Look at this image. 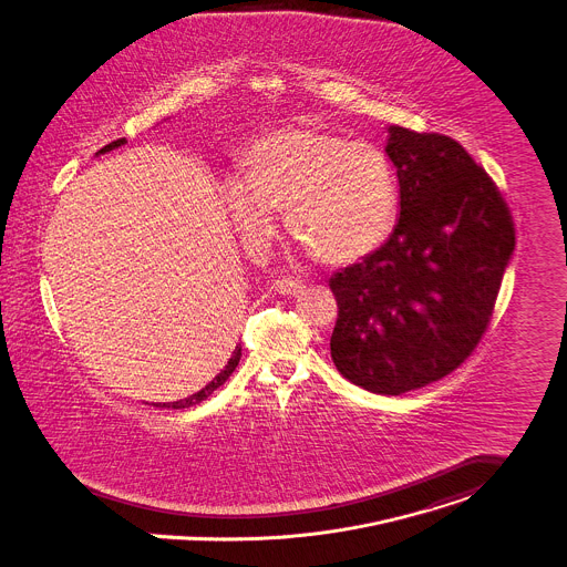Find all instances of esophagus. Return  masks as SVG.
I'll list each match as a JSON object with an SVG mask.
<instances>
[{"label": "esophagus", "mask_w": 567, "mask_h": 567, "mask_svg": "<svg viewBox=\"0 0 567 567\" xmlns=\"http://www.w3.org/2000/svg\"><path fill=\"white\" fill-rule=\"evenodd\" d=\"M272 288H275L279 295L295 297V295H299V292H303V290H306V284H303V281H297V279H288V277H284V279H277V281L272 284Z\"/></svg>", "instance_id": "obj_1"}]
</instances>
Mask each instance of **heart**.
<instances>
[{"label": "heart", "instance_id": "1", "mask_svg": "<svg viewBox=\"0 0 567 567\" xmlns=\"http://www.w3.org/2000/svg\"><path fill=\"white\" fill-rule=\"evenodd\" d=\"M243 243L259 249L275 234V212L322 264H353L392 234L399 212L390 159L370 143L311 127H281L254 143L243 179L223 188Z\"/></svg>", "mask_w": 567, "mask_h": 567}]
</instances>
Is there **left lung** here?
<instances>
[{"mask_svg": "<svg viewBox=\"0 0 567 567\" xmlns=\"http://www.w3.org/2000/svg\"><path fill=\"white\" fill-rule=\"evenodd\" d=\"M401 216L383 247L329 279L331 360L351 383L399 396L460 368L487 331L514 254L498 186L451 136L392 125Z\"/></svg>", "mask_w": 567, "mask_h": 567, "instance_id": "1", "label": "left lung"}]
</instances>
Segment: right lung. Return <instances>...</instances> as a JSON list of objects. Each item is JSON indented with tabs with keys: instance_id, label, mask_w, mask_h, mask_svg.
I'll list each match as a JSON object with an SVG mask.
<instances>
[{
	"instance_id": "right-lung-1",
	"label": "right lung",
	"mask_w": 567,
	"mask_h": 567,
	"mask_svg": "<svg viewBox=\"0 0 567 567\" xmlns=\"http://www.w3.org/2000/svg\"><path fill=\"white\" fill-rule=\"evenodd\" d=\"M127 141L125 138H118V141H114V143H110V145H105L103 150H100V154H105V152H112V150H116V147H121V145H125ZM240 355H243V349L240 347H236V351H234V355L229 358V361L225 363V368L207 383L204 390H199L197 394H193V396H188V399H182V401H177V403H157L155 408H171V410H184V408H193V405H199L202 401H206L207 396L216 390V388H220L229 377H231V372L236 370V365H238V361H240Z\"/></svg>"
}]
</instances>
